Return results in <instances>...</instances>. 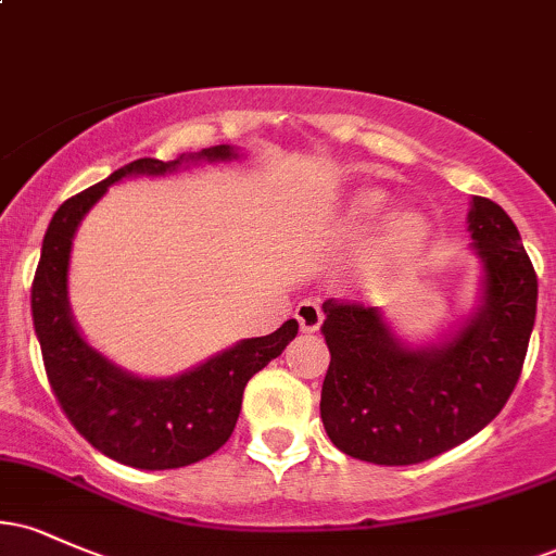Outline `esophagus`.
<instances>
[{
    "label": "esophagus",
    "mask_w": 556,
    "mask_h": 556,
    "mask_svg": "<svg viewBox=\"0 0 556 556\" xmlns=\"http://www.w3.org/2000/svg\"><path fill=\"white\" fill-rule=\"evenodd\" d=\"M295 318L300 324V331H316L324 321L321 305H318L316 300H303L295 308Z\"/></svg>",
    "instance_id": "34e87169"
}]
</instances>
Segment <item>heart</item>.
Wrapping results in <instances>:
<instances>
[{"label":"heart","mask_w":556,"mask_h":556,"mask_svg":"<svg viewBox=\"0 0 556 556\" xmlns=\"http://www.w3.org/2000/svg\"><path fill=\"white\" fill-rule=\"evenodd\" d=\"M387 198L381 190H363V193L355 195L353 201V219L358 225H371L384 212ZM426 235V225L418 214L402 212L389 222L387 229V240H384V251L387 256H402V253L413 251Z\"/></svg>","instance_id":"obj_1"}]
</instances>
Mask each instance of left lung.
<instances>
[{
    "instance_id": "8db88e82",
    "label": "left lung",
    "mask_w": 556,
    "mask_h": 556,
    "mask_svg": "<svg viewBox=\"0 0 556 556\" xmlns=\"http://www.w3.org/2000/svg\"><path fill=\"white\" fill-rule=\"evenodd\" d=\"M468 229L483 264V300L439 348L402 344L371 305L324 303L331 361L321 420L344 455L376 465L431 460L489 426L518 384L539 279L500 203L476 195Z\"/></svg>"
}]
</instances>
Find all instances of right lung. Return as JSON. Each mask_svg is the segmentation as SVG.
Here are the masks:
<instances>
[{
  "label": "right lung",
  "instance_id": "add662e5",
  "mask_svg": "<svg viewBox=\"0 0 556 556\" xmlns=\"http://www.w3.org/2000/svg\"><path fill=\"white\" fill-rule=\"evenodd\" d=\"M235 156L229 146H212L198 156L175 162L136 159L106 180L67 198L43 235L30 311L49 384L80 437L101 455L130 468L169 470L214 455L232 437L251 376L282 355L295 340L298 321L290 318L271 334L242 340L193 371L172 379H140L96 353L70 316L67 261L73 235L106 188L127 175H164L182 162H225Z\"/></svg>",
  "mask_w": 556,
  "mask_h": 556
}]
</instances>
